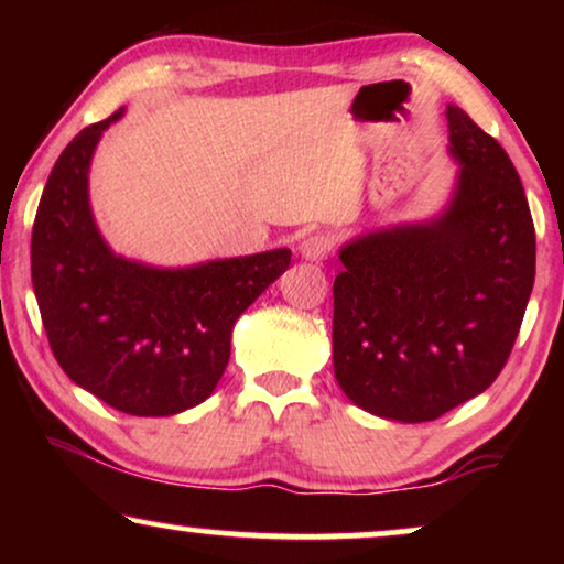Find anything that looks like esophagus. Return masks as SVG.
I'll use <instances>...</instances> for the list:
<instances>
[{
  "label": "esophagus",
  "instance_id": "esophagus-1",
  "mask_svg": "<svg viewBox=\"0 0 564 564\" xmlns=\"http://www.w3.org/2000/svg\"><path fill=\"white\" fill-rule=\"evenodd\" d=\"M330 251H334V238L328 234H311L303 238V243H300V253H303V259L307 261H323Z\"/></svg>",
  "mask_w": 564,
  "mask_h": 564
}]
</instances>
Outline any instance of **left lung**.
I'll use <instances>...</instances> for the list:
<instances>
[{
  "instance_id": "1",
  "label": "left lung",
  "mask_w": 564,
  "mask_h": 564,
  "mask_svg": "<svg viewBox=\"0 0 564 564\" xmlns=\"http://www.w3.org/2000/svg\"><path fill=\"white\" fill-rule=\"evenodd\" d=\"M457 189L434 220L346 243L334 282V372L354 405L423 423L488 390L534 288L536 236L496 138L446 107Z\"/></svg>"
}]
</instances>
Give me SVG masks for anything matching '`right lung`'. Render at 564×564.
Listing matches in <instances>:
<instances>
[{
  "label": "right lung",
  "mask_w": 564,
  "mask_h": 564,
  "mask_svg": "<svg viewBox=\"0 0 564 564\" xmlns=\"http://www.w3.org/2000/svg\"><path fill=\"white\" fill-rule=\"evenodd\" d=\"M122 110L61 153L37 205L33 290L61 369L115 411L174 415L210 398L238 315L290 267V249L156 269L115 257L89 210V161Z\"/></svg>",
  "instance_id": "right-lung-1"
}]
</instances>
